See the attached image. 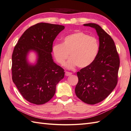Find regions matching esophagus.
<instances>
[{"label":"esophagus","instance_id":"1","mask_svg":"<svg viewBox=\"0 0 131 131\" xmlns=\"http://www.w3.org/2000/svg\"><path fill=\"white\" fill-rule=\"evenodd\" d=\"M72 73L71 72H65V75L66 76H70L71 75H72Z\"/></svg>","mask_w":131,"mask_h":131}]
</instances>
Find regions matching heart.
<instances>
[{"mask_svg":"<svg viewBox=\"0 0 131 131\" xmlns=\"http://www.w3.org/2000/svg\"><path fill=\"white\" fill-rule=\"evenodd\" d=\"M98 51L96 38L80 31L66 36L62 44H56L53 47L54 57L60 65L64 64L69 54L71 58L66 67L70 69L77 66L83 68L90 66L96 58Z\"/></svg>","mask_w":131,"mask_h":131,"instance_id":"heart-1","label":"heart"}]
</instances>
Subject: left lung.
Masks as SVG:
<instances>
[{
	"instance_id": "left-lung-1",
	"label": "left lung",
	"mask_w": 131,
	"mask_h": 131,
	"mask_svg": "<svg viewBox=\"0 0 131 131\" xmlns=\"http://www.w3.org/2000/svg\"><path fill=\"white\" fill-rule=\"evenodd\" d=\"M99 37V51L90 66L78 72V82L75 93L83 102L94 104L103 101L115 88L119 67V58L112 38L100 25L87 23Z\"/></svg>"
}]
</instances>
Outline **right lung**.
<instances>
[{"label":"right lung","instance_id":"right-lung-1","mask_svg":"<svg viewBox=\"0 0 131 131\" xmlns=\"http://www.w3.org/2000/svg\"><path fill=\"white\" fill-rule=\"evenodd\" d=\"M64 26L40 23L25 30L12 54V79L22 96L29 102L43 104L54 95L56 85L64 77V69L54 62L53 43ZM31 51L36 53L34 63L28 60Z\"/></svg>","mask_w":131,"mask_h":131}]
</instances>
